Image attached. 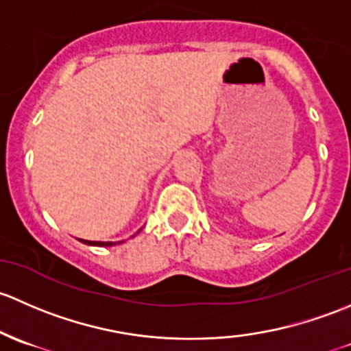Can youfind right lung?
I'll list each match as a JSON object with an SVG mask.
<instances>
[{"label":"right lung","mask_w":351,"mask_h":351,"mask_svg":"<svg viewBox=\"0 0 351 351\" xmlns=\"http://www.w3.org/2000/svg\"><path fill=\"white\" fill-rule=\"evenodd\" d=\"M86 245H95V247H111V245H117V241H89V240H81Z\"/></svg>","instance_id":"add662e5"}]
</instances>
